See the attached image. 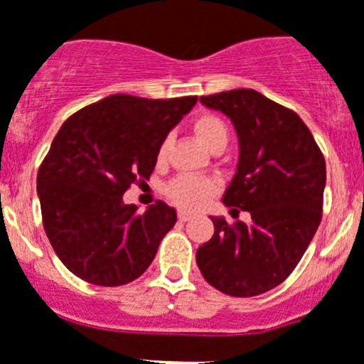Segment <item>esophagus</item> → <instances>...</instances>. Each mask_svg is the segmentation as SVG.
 <instances>
[{"instance_id": "1", "label": "esophagus", "mask_w": 364, "mask_h": 364, "mask_svg": "<svg viewBox=\"0 0 364 364\" xmlns=\"http://www.w3.org/2000/svg\"><path fill=\"white\" fill-rule=\"evenodd\" d=\"M192 213H188V210H179V215H177V218L181 220V222H188V220L192 218Z\"/></svg>"}]
</instances>
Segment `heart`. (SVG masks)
<instances>
[{
    "label": "heart",
    "mask_w": 364,
    "mask_h": 364,
    "mask_svg": "<svg viewBox=\"0 0 364 364\" xmlns=\"http://www.w3.org/2000/svg\"><path fill=\"white\" fill-rule=\"evenodd\" d=\"M194 133L198 139L203 142L209 149L218 144H228L229 131L225 122L216 114H200L194 120ZM170 142L164 139L157 149V161L164 163L168 157ZM218 191L216 181L203 176H194V173H181L173 177L172 181L166 185V196L179 205L181 209H200L215 196Z\"/></svg>",
    "instance_id": "obj_1"
}]
</instances>
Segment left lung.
Instances as JSON below:
<instances>
[{
	"label": "left lung",
	"instance_id": "1",
	"mask_svg": "<svg viewBox=\"0 0 364 364\" xmlns=\"http://www.w3.org/2000/svg\"><path fill=\"white\" fill-rule=\"evenodd\" d=\"M200 102L229 116L237 129L239 166L224 203L248 210L252 222L210 216L215 235L198 248V268L224 294L259 296L291 276L318 229L326 161L300 116L257 90L237 88Z\"/></svg>",
	"mask_w": 364,
	"mask_h": 364
}]
</instances>
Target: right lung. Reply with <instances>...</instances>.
Segmentation results:
<instances>
[{
	"mask_svg": "<svg viewBox=\"0 0 364 364\" xmlns=\"http://www.w3.org/2000/svg\"><path fill=\"white\" fill-rule=\"evenodd\" d=\"M196 100L112 94L64 122L38 168L36 192L46 235L72 274L120 287L148 270L176 209L157 200L139 213L122 196L149 179L159 146Z\"/></svg>",
	"mask_w": 364,
	"mask_h": 364,
	"instance_id": "obj_1",
	"label": "right lung"
}]
</instances>
